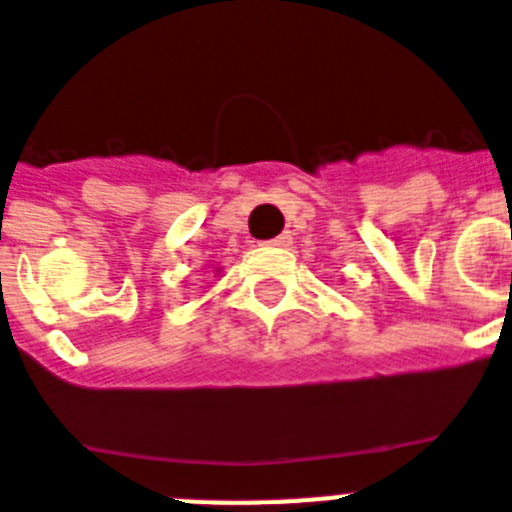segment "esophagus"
<instances>
[{"label":"esophagus","mask_w":512,"mask_h":512,"mask_svg":"<svg viewBox=\"0 0 512 512\" xmlns=\"http://www.w3.org/2000/svg\"><path fill=\"white\" fill-rule=\"evenodd\" d=\"M266 246H272V248H290L292 246V238L287 233L277 235V238L272 240H266Z\"/></svg>","instance_id":"34e87169"}]
</instances>
